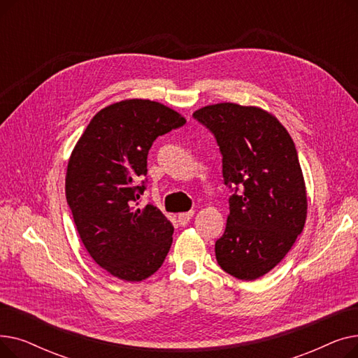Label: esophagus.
<instances>
[{
    "label": "esophagus",
    "instance_id": "obj_1",
    "mask_svg": "<svg viewBox=\"0 0 358 358\" xmlns=\"http://www.w3.org/2000/svg\"><path fill=\"white\" fill-rule=\"evenodd\" d=\"M193 216H194V212H182V213H178L177 219L181 227H185V224L192 220Z\"/></svg>",
    "mask_w": 358,
    "mask_h": 358
}]
</instances>
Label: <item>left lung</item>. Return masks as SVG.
Listing matches in <instances>:
<instances>
[{"mask_svg": "<svg viewBox=\"0 0 358 358\" xmlns=\"http://www.w3.org/2000/svg\"><path fill=\"white\" fill-rule=\"evenodd\" d=\"M216 138L223 182L235 188L217 264L239 280H257L286 257L302 234L308 197L297 150L286 127L255 106L219 103L193 113Z\"/></svg>", "mask_w": 358, "mask_h": 358, "instance_id": "left-lung-1", "label": "left lung"}]
</instances>
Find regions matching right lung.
Returning a JSON list of instances; mask_svg holds the SVG:
<instances>
[{"label":"right lung","instance_id":"1","mask_svg":"<svg viewBox=\"0 0 358 358\" xmlns=\"http://www.w3.org/2000/svg\"><path fill=\"white\" fill-rule=\"evenodd\" d=\"M184 123L158 101L123 100L100 110L72 150L65 193L75 227L91 258L120 280L152 275L171 248V222L154 204L136 209V201L150 146Z\"/></svg>","mask_w":358,"mask_h":358}]
</instances>
